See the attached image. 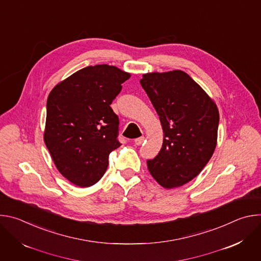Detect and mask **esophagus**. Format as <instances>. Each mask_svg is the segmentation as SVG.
<instances>
[{
	"label": "esophagus",
	"instance_id": "esophagus-1",
	"mask_svg": "<svg viewBox=\"0 0 261 261\" xmlns=\"http://www.w3.org/2000/svg\"><path fill=\"white\" fill-rule=\"evenodd\" d=\"M134 141H135V144H137V145H140V144H142V142L144 141V137H143V136H141V137H138V138H136Z\"/></svg>",
	"mask_w": 261,
	"mask_h": 261
}]
</instances>
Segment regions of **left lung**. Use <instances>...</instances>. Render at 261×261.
Masks as SVG:
<instances>
[{"label": "left lung", "mask_w": 261, "mask_h": 261, "mask_svg": "<svg viewBox=\"0 0 261 261\" xmlns=\"http://www.w3.org/2000/svg\"><path fill=\"white\" fill-rule=\"evenodd\" d=\"M140 84L159 116L163 143L147 169L166 189L189 182L217 145L219 110L204 90L181 70L142 74Z\"/></svg>", "instance_id": "left-lung-1"}]
</instances>
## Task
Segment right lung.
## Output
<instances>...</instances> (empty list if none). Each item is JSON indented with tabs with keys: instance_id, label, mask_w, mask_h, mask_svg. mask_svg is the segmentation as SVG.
<instances>
[{
	"instance_id": "1",
	"label": "right lung",
	"mask_w": 261,
	"mask_h": 261,
	"mask_svg": "<svg viewBox=\"0 0 261 261\" xmlns=\"http://www.w3.org/2000/svg\"><path fill=\"white\" fill-rule=\"evenodd\" d=\"M130 76L116 66H89L48 95L44 142L60 173L79 187L96 184L107 169L109 154L121 146L119 118L110 104Z\"/></svg>"
}]
</instances>
